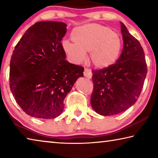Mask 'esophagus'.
I'll use <instances>...</instances> for the list:
<instances>
[{
    "instance_id": "esophagus-1",
    "label": "esophagus",
    "mask_w": 158,
    "mask_h": 158,
    "mask_svg": "<svg viewBox=\"0 0 158 158\" xmlns=\"http://www.w3.org/2000/svg\"><path fill=\"white\" fill-rule=\"evenodd\" d=\"M84 74L85 77H87L88 79H90L92 77V73L90 69L85 68L84 69Z\"/></svg>"
}]
</instances>
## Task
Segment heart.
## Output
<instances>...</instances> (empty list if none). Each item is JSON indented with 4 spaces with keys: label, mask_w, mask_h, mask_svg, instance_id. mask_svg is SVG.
<instances>
[{
    "label": "heart",
    "mask_w": 158,
    "mask_h": 158,
    "mask_svg": "<svg viewBox=\"0 0 158 158\" xmlns=\"http://www.w3.org/2000/svg\"><path fill=\"white\" fill-rule=\"evenodd\" d=\"M73 42L64 41L63 49L74 63H80L90 52V60L98 68H105L117 60L122 43L116 33L106 26L90 23L79 26L71 33Z\"/></svg>",
    "instance_id": "obj_1"
}]
</instances>
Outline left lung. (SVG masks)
Listing matches in <instances>:
<instances>
[{"mask_svg": "<svg viewBox=\"0 0 158 158\" xmlns=\"http://www.w3.org/2000/svg\"><path fill=\"white\" fill-rule=\"evenodd\" d=\"M123 48L116 62L93 69L90 104L98 114L111 116L130 108L139 97L147 74L143 49L121 23Z\"/></svg>", "mask_w": 158, "mask_h": 158, "instance_id": "left-lung-1", "label": "left lung"}]
</instances>
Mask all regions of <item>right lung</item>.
<instances>
[{"label": "right lung", "instance_id": "add662e5", "mask_svg": "<svg viewBox=\"0 0 158 158\" xmlns=\"http://www.w3.org/2000/svg\"><path fill=\"white\" fill-rule=\"evenodd\" d=\"M66 23L39 21L29 28L15 47L10 87L22 110L32 117L55 118L62 114L66 95L84 77L82 66L65 60L62 40Z\"/></svg>", "mask_w": 158, "mask_h": 158}]
</instances>
